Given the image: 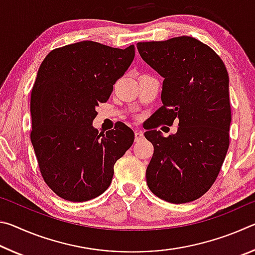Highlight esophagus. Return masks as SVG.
Returning a JSON list of instances; mask_svg holds the SVG:
<instances>
[{"label":"esophagus","instance_id":"34e87169","mask_svg":"<svg viewBox=\"0 0 255 255\" xmlns=\"http://www.w3.org/2000/svg\"><path fill=\"white\" fill-rule=\"evenodd\" d=\"M144 138V133L141 132L140 130H135V139L136 141L138 140H141Z\"/></svg>","mask_w":255,"mask_h":255}]
</instances>
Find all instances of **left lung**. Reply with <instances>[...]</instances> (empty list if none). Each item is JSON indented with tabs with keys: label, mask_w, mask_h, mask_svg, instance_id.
Instances as JSON below:
<instances>
[{
	"label": "left lung",
	"mask_w": 255,
	"mask_h": 255,
	"mask_svg": "<svg viewBox=\"0 0 255 255\" xmlns=\"http://www.w3.org/2000/svg\"><path fill=\"white\" fill-rule=\"evenodd\" d=\"M140 57L161 75L163 106L144 135L154 146L146 170L150 191L185 204L208 191L230 146L232 120L228 73L221 57L196 38L138 42ZM179 119L178 131L164 137L155 128Z\"/></svg>",
	"instance_id": "1"
}]
</instances>
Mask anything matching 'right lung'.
I'll return each mask as SVG.
<instances>
[{"label": "right lung", "mask_w": 255, "mask_h": 255, "mask_svg": "<svg viewBox=\"0 0 255 255\" xmlns=\"http://www.w3.org/2000/svg\"><path fill=\"white\" fill-rule=\"evenodd\" d=\"M133 57V45L119 49L85 40L51 50L38 70L30 138L42 178L63 199L82 202L105 192L115 163L133 143L123 123L106 133L92 126L96 108Z\"/></svg>", "instance_id": "right-lung-1"}]
</instances>
